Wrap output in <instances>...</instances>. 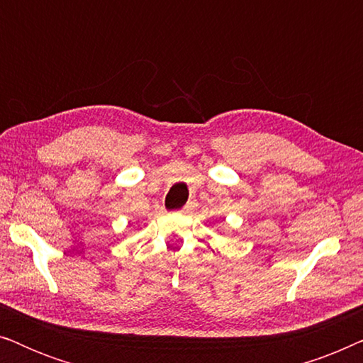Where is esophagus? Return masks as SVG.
I'll use <instances>...</instances> for the list:
<instances>
[{"mask_svg":"<svg viewBox=\"0 0 363 363\" xmlns=\"http://www.w3.org/2000/svg\"><path fill=\"white\" fill-rule=\"evenodd\" d=\"M195 208H196V201L195 200H190L185 206L182 208V213H191L193 210H195Z\"/></svg>","mask_w":363,"mask_h":363,"instance_id":"34e87169","label":"esophagus"}]
</instances>
